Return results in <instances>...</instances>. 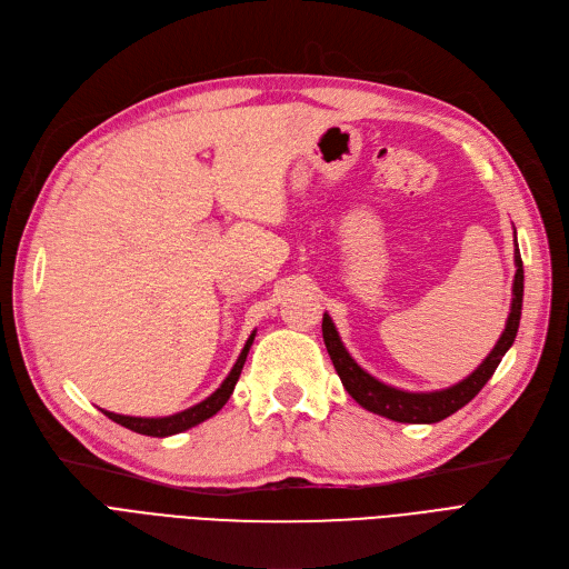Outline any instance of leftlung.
<instances>
[{
	"mask_svg": "<svg viewBox=\"0 0 569 569\" xmlns=\"http://www.w3.org/2000/svg\"><path fill=\"white\" fill-rule=\"evenodd\" d=\"M516 237V230H513ZM513 262H516V277H513V290H511V311L507 318V326L502 337L498 339L496 349H492L486 360L475 369L467 379L458 381L451 388L432 390V392H409L381 383L372 375H367L365 369L351 358V353L343 349L339 339V332L332 323V318L323 313V341L330 353V360L337 369V375L349 390L351 398L365 407L367 411L379 413L398 423H437L443 418L462 409L475 395L488 383V379L496 372L505 353L511 349V343L518 332V323H521V307H523V260L518 243H513Z\"/></svg>",
	"mask_w": 569,
	"mask_h": 569,
	"instance_id": "obj_1",
	"label": "left lung"
}]
</instances>
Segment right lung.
I'll return each mask as SVG.
<instances>
[{
	"label": "right lung",
	"mask_w": 569,
	"mask_h": 569,
	"mask_svg": "<svg viewBox=\"0 0 569 569\" xmlns=\"http://www.w3.org/2000/svg\"><path fill=\"white\" fill-rule=\"evenodd\" d=\"M256 339V332L249 337V341L243 343V349L232 367V372L226 377V381L220 383V388L216 392H211L207 400H202L200 405H194L186 411H179L174 416H162V418H141V416H120V413H113V411H104L111 421H116L118 426L128 428L132 432H139V435H148V437H169V435H179L188 428H194L200 426L202 421H207V418H211L213 413H218L220 409L226 407V402L230 400V395L239 381V375L243 369V362H246V356H249L251 351V343Z\"/></svg>",
	"instance_id": "obj_1"
}]
</instances>
